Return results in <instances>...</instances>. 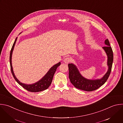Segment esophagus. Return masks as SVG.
I'll use <instances>...</instances> for the list:
<instances>
[{"mask_svg": "<svg viewBox=\"0 0 123 123\" xmlns=\"http://www.w3.org/2000/svg\"><path fill=\"white\" fill-rule=\"evenodd\" d=\"M71 61V58L70 57H66V58H65L64 60V62L65 63H69Z\"/></svg>", "mask_w": 123, "mask_h": 123, "instance_id": "34e87169", "label": "esophagus"}]
</instances>
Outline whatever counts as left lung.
Segmentation results:
<instances>
[{
    "mask_svg": "<svg viewBox=\"0 0 123 123\" xmlns=\"http://www.w3.org/2000/svg\"><path fill=\"white\" fill-rule=\"evenodd\" d=\"M106 46L103 47L108 56L107 64L109 68L107 72L100 79L96 80H88L80 75L76 66L73 64H68V67L69 69V79L71 83L75 87L86 91H93L103 86L108 80L112 68L113 60V52L108 39L105 41Z\"/></svg>",
    "mask_w": 123,
    "mask_h": 123,
    "instance_id": "obj_1",
    "label": "left lung"
}]
</instances>
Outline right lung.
Instances as JSON below:
<instances>
[{
	"label": "right lung",
	"mask_w": 123,
	"mask_h": 123,
	"mask_svg": "<svg viewBox=\"0 0 123 123\" xmlns=\"http://www.w3.org/2000/svg\"><path fill=\"white\" fill-rule=\"evenodd\" d=\"M17 38L15 39V42L12 45V49L11 50L10 52V66H11V69L12 73L14 78V79L16 80L17 82L21 86L24 88L26 89V90L31 92H40L43 90H45L47 89L51 85L53 78L54 75V74L56 70V69L58 66H59L61 64L60 62H59L58 63L55 64L53 67H52L48 71V72L46 74V75L42 79L40 80H39L37 82L32 84V85H26L24 84H22V83H20V81L16 78L13 71L12 69V51L13 50V48L14 47V45L16 43V41L17 40Z\"/></svg>",
	"instance_id": "obj_1"
}]
</instances>
